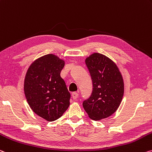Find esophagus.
I'll return each instance as SVG.
<instances>
[{"label": "esophagus", "mask_w": 152, "mask_h": 152, "mask_svg": "<svg viewBox=\"0 0 152 152\" xmlns=\"http://www.w3.org/2000/svg\"><path fill=\"white\" fill-rule=\"evenodd\" d=\"M78 93H76V92H73L72 93V97L73 98V99H76L77 97H78Z\"/></svg>", "instance_id": "1"}]
</instances>
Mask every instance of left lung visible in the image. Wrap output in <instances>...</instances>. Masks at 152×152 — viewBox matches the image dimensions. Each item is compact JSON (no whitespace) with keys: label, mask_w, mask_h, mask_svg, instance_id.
I'll use <instances>...</instances> for the list:
<instances>
[{"label":"left lung","mask_w":152,"mask_h":152,"mask_svg":"<svg viewBox=\"0 0 152 152\" xmlns=\"http://www.w3.org/2000/svg\"><path fill=\"white\" fill-rule=\"evenodd\" d=\"M85 63L93 81V92L83 105L88 117L100 120L117 110L124 95L123 78L118 67L105 55L94 53Z\"/></svg>","instance_id":"left-lung-1"}]
</instances>
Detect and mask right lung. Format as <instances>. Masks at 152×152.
Wrapping results in <instances>:
<instances>
[{
    "mask_svg": "<svg viewBox=\"0 0 152 152\" xmlns=\"http://www.w3.org/2000/svg\"><path fill=\"white\" fill-rule=\"evenodd\" d=\"M64 60L45 55L30 65L24 79V93L31 109L49 122L59 118L69 106L70 93L60 76Z\"/></svg>",
    "mask_w": 152,
    "mask_h": 152,
    "instance_id": "obj_1",
    "label": "right lung"
}]
</instances>
